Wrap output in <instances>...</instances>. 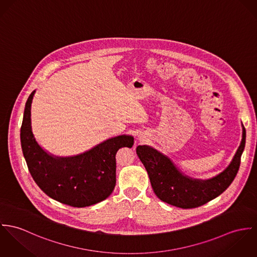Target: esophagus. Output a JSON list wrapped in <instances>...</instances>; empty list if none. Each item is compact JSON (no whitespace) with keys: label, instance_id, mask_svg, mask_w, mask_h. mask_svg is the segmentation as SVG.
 Returning <instances> with one entry per match:
<instances>
[{"label":"esophagus","instance_id":"obj_1","mask_svg":"<svg viewBox=\"0 0 257 257\" xmlns=\"http://www.w3.org/2000/svg\"><path fill=\"white\" fill-rule=\"evenodd\" d=\"M138 140H139V141H142V140H143L142 137H139V138H138Z\"/></svg>","mask_w":257,"mask_h":257}]
</instances>
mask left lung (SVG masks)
Segmentation results:
<instances>
[{
    "mask_svg": "<svg viewBox=\"0 0 257 257\" xmlns=\"http://www.w3.org/2000/svg\"><path fill=\"white\" fill-rule=\"evenodd\" d=\"M245 146V128L242 139L228 168L210 179H195L183 174L171 159L150 146H138L136 153L142 162L155 194L166 203L182 209L202 206L222 194L233 181Z\"/></svg>",
    "mask_w": 257,
    "mask_h": 257,
    "instance_id": "left-lung-1",
    "label": "left lung"
}]
</instances>
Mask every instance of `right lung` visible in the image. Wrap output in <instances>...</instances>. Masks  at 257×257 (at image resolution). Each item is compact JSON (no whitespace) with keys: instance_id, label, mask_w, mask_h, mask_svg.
<instances>
[{"instance_id":"obj_1","label":"right lung","mask_w":257,"mask_h":257,"mask_svg":"<svg viewBox=\"0 0 257 257\" xmlns=\"http://www.w3.org/2000/svg\"><path fill=\"white\" fill-rule=\"evenodd\" d=\"M34 92L26 103L21 143L36 184L52 199L72 207L83 208L106 199L116 184L115 155L122 147L131 148L134 138L120 135L73 157L48 154L36 142L31 129L30 109Z\"/></svg>"}]
</instances>
